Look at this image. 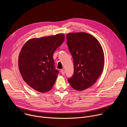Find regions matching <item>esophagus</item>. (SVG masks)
<instances>
[{
	"label": "esophagus",
	"instance_id": "1",
	"mask_svg": "<svg viewBox=\"0 0 127 127\" xmlns=\"http://www.w3.org/2000/svg\"><path fill=\"white\" fill-rule=\"evenodd\" d=\"M61 73L63 75L65 74V70L64 69H61Z\"/></svg>",
	"mask_w": 127,
	"mask_h": 127
}]
</instances>
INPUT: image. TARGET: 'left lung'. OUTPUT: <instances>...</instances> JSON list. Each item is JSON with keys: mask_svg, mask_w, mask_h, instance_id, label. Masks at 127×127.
I'll use <instances>...</instances> for the list:
<instances>
[{"mask_svg": "<svg viewBox=\"0 0 127 127\" xmlns=\"http://www.w3.org/2000/svg\"><path fill=\"white\" fill-rule=\"evenodd\" d=\"M66 38L74 63V74L68 81L72 88L82 91L94 84L102 73L103 49L98 41L88 33L70 32Z\"/></svg>", "mask_w": 127, "mask_h": 127, "instance_id": "1", "label": "left lung"}]
</instances>
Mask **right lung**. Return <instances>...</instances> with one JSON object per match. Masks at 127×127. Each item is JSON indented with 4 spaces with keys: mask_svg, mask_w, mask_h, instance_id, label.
Here are the masks:
<instances>
[{
    "mask_svg": "<svg viewBox=\"0 0 127 127\" xmlns=\"http://www.w3.org/2000/svg\"><path fill=\"white\" fill-rule=\"evenodd\" d=\"M64 34L32 38L23 46L19 57V68L24 80L40 93L49 92L59 73L54 66L53 54L63 43Z\"/></svg>",
    "mask_w": 127,
    "mask_h": 127,
    "instance_id": "add662e5",
    "label": "right lung"
}]
</instances>
